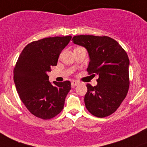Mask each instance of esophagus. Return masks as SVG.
Segmentation results:
<instances>
[{
  "instance_id": "obj_1",
  "label": "esophagus",
  "mask_w": 147,
  "mask_h": 147,
  "mask_svg": "<svg viewBox=\"0 0 147 147\" xmlns=\"http://www.w3.org/2000/svg\"><path fill=\"white\" fill-rule=\"evenodd\" d=\"M79 84H80V82H78V81L73 80V81H72V82H71V86H72V87H76V86H78Z\"/></svg>"
}]
</instances>
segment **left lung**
<instances>
[{
  "label": "left lung",
  "instance_id": "left-lung-1",
  "mask_svg": "<svg viewBox=\"0 0 147 147\" xmlns=\"http://www.w3.org/2000/svg\"><path fill=\"white\" fill-rule=\"evenodd\" d=\"M72 42L87 49L90 60L87 72L99 77L96 86L87 84L86 108L97 117L112 115L125 99L129 87V60L127 53L108 36L76 35Z\"/></svg>",
  "mask_w": 147,
  "mask_h": 147
}]
</instances>
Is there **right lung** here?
I'll return each mask as SVG.
<instances>
[{"mask_svg": "<svg viewBox=\"0 0 147 147\" xmlns=\"http://www.w3.org/2000/svg\"><path fill=\"white\" fill-rule=\"evenodd\" d=\"M72 36L53 37L28 44L13 69V80L18 95L34 116L50 119L60 113L65 97L71 90L69 81L49 82L47 72L57 65L59 55Z\"/></svg>", "mask_w": 147, "mask_h": 147, "instance_id": "obj_1", "label": "right lung"}]
</instances>
